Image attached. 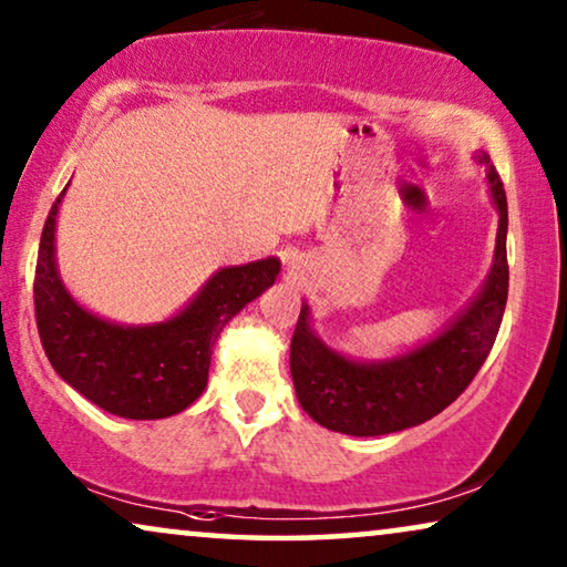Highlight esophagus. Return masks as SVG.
Masks as SVG:
<instances>
[{"label":"esophagus","mask_w":567,"mask_h":567,"mask_svg":"<svg viewBox=\"0 0 567 567\" xmlns=\"http://www.w3.org/2000/svg\"><path fill=\"white\" fill-rule=\"evenodd\" d=\"M293 268H297V266H293V262H291V274H293Z\"/></svg>","instance_id":"34e87169"}]
</instances>
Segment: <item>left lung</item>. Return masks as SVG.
Listing matches in <instances>:
<instances>
[{
    "mask_svg": "<svg viewBox=\"0 0 567 567\" xmlns=\"http://www.w3.org/2000/svg\"><path fill=\"white\" fill-rule=\"evenodd\" d=\"M475 159L485 167L498 208L493 268L477 297L436 338L386 361H353L315 336L309 307L301 305L291 338V377L299 405L324 429L348 436L413 429L452 405L485 363L508 299V204L491 157L480 152Z\"/></svg>",
    "mask_w": 567,
    "mask_h": 567,
    "instance_id": "obj_1",
    "label": "left lung"
}]
</instances>
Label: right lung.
<instances>
[{
    "mask_svg": "<svg viewBox=\"0 0 567 567\" xmlns=\"http://www.w3.org/2000/svg\"><path fill=\"white\" fill-rule=\"evenodd\" d=\"M43 224L35 266V322L56 374L97 408L131 421H157L193 405L206 390L212 348L231 317L274 286L281 260L221 268L188 307L165 322L118 324L76 305L56 268V216Z\"/></svg>",
    "mask_w": 567,
    "mask_h": 567,
    "instance_id": "obj_1",
    "label": "right lung"
}]
</instances>
